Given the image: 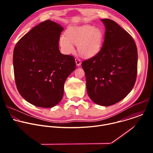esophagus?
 <instances>
[{"instance_id":"esophagus-1","label":"esophagus","mask_w":153,"mask_h":153,"mask_svg":"<svg viewBox=\"0 0 153 153\" xmlns=\"http://www.w3.org/2000/svg\"><path fill=\"white\" fill-rule=\"evenodd\" d=\"M75 61H76V65H77V66H80V65H81V60L79 58H76L75 59Z\"/></svg>"}]
</instances>
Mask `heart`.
I'll use <instances>...</instances> for the list:
<instances>
[{
  "label": "heart",
  "instance_id": "obj_1",
  "mask_svg": "<svg viewBox=\"0 0 153 153\" xmlns=\"http://www.w3.org/2000/svg\"><path fill=\"white\" fill-rule=\"evenodd\" d=\"M103 40V33L97 28L91 25L71 26L66 35L60 36V45L66 53H71L74 50L73 43L77 45L79 53L86 57H91L100 50Z\"/></svg>",
  "mask_w": 153,
  "mask_h": 153
}]
</instances>
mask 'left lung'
<instances>
[{
	"label": "left lung",
	"mask_w": 153,
	"mask_h": 153,
	"mask_svg": "<svg viewBox=\"0 0 153 153\" xmlns=\"http://www.w3.org/2000/svg\"><path fill=\"white\" fill-rule=\"evenodd\" d=\"M105 27L100 51L82 63L87 93L96 104L111 106L132 90L137 73V50L127 31L112 20L101 19Z\"/></svg>",
	"instance_id": "left-lung-1"
}]
</instances>
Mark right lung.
Instances as JSON below:
<instances>
[{"label": "right lung", "instance_id": "right-lung-1", "mask_svg": "<svg viewBox=\"0 0 153 153\" xmlns=\"http://www.w3.org/2000/svg\"><path fill=\"white\" fill-rule=\"evenodd\" d=\"M63 27L50 20L34 27L16 43L15 82L21 96L42 108H51L63 96L64 83L76 69L73 56L62 54L59 42Z\"/></svg>", "mask_w": 153, "mask_h": 153}]
</instances>
